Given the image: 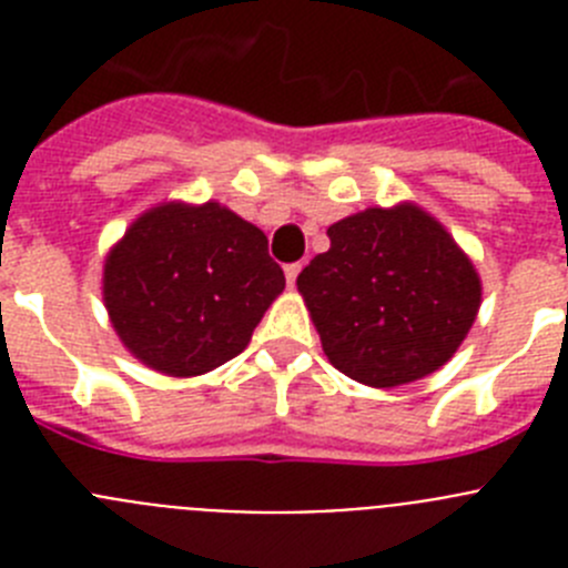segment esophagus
I'll return each mask as SVG.
<instances>
[{"mask_svg":"<svg viewBox=\"0 0 568 568\" xmlns=\"http://www.w3.org/2000/svg\"><path fill=\"white\" fill-rule=\"evenodd\" d=\"M298 273H301V264H298V261H295V264H287V267H284V275H287V284H290V287H293V284H295V278H298Z\"/></svg>","mask_w":568,"mask_h":568,"instance_id":"34e87169","label":"esophagus"}]
</instances>
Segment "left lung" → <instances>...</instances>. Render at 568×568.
<instances>
[{
    "label": "left lung",
    "instance_id": "left-lung-1",
    "mask_svg": "<svg viewBox=\"0 0 568 568\" xmlns=\"http://www.w3.org/2000/svg\"><path fill=\"white\" fill-rule=\"evenodd\" d=\"M298 275L329 364L393 389L458 353L480 310V275L453 233L413 202L366 207L327 230Z\"/></svg>",
    "mask_w": 568,
    "mask_h": 568
}]
</instances>
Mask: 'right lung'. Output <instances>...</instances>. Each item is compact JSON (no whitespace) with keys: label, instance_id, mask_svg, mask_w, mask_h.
<instances>
[{"label":"right lung","instance_id":"add662e5","mask_svg":"<svg viewBox=\"0 0 568 568\" xmlns=\"http://www.w3.org/2000/svg\"><path fill=\"white\" fill-rule=\"evenodd\" d=\"M284 293L267 235L219 202L144 210L104 258L102 295L133 358L170 378L227 364Z\"/></svg>","mask_w":568,"mask_h":568}]
</instances>
